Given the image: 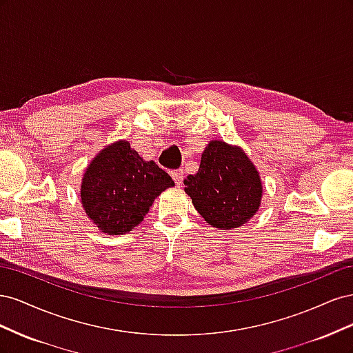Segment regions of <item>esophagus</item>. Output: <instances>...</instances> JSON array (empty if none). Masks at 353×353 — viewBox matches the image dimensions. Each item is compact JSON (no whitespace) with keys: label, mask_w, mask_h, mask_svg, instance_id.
<instances>
[{"label":"esophagus","mask_w":353,"mask_h":353,"mask_svg":"<svg viewBox=\"0 0 353 353\" xmlns=\"http://www.w3.org/2000/svg\"><path fill=\"white\" fill-rule=\"evenodd\" d=\"M170 175H172V178H174V181H175V184L179 187L181 184H183V179H184V172L181 169H178V170H174V172H170Z\"/></svg>","instance_id":"1"}]
</instances>
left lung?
Instances as JSON below:
<instances>
[{"label":"left lung","mask_w":353,"mask_h":353,"mask_svg":"<svg viewBox=\"0 0 353 353\" xmlns=\"http://www.w3.org/2000/svg\"><path fill=\"white\" fill-rule=\"evenodd\" d=\"M185 193L209 225L239 228L261 206L262 181L240 147L210 141L201 153L199 170L184 179Z\"/></svg>","instance_id":"1"}]
</instances>
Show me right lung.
<instances>
[{
	"label": "right lung",
	"mask_w": 353,
	"mask_h": 353,
	"mask_svg": "<svg viewBox=\"0 0 353 353\" xmlns=\"http://www.w3.org/2000/svg\"><path fill=\"white\" fill-rule=\"evenodd\" d=\"M174 185L162 168L153 160L145 162L122 140L91 160L82 178L81 203L104 234L123 236L141 223L154 199Z\"/></svg>",
	"instance_id": "1"
}]
</instances>
